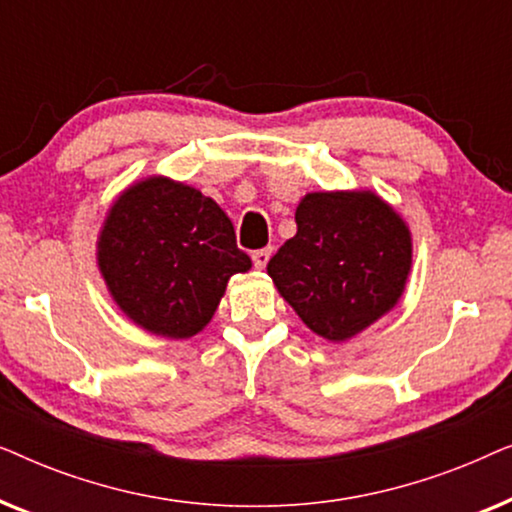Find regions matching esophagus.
Instances as JSON below:
<instances>
[{"label":"esophagus","mask_w":512,"mask_h":512,"mask_svg":"<svg viewBox=\"0 0 512 512\" xmlns=\"http://www.w3.org/2000/svg\"><path fill=\"white\" fill-rule=\"evenodd\" d=\"M270 256H272V247H265V249L254 251V254H251V261H254V265H256L258 270H263L265 265H268Z\"/></svg>","instance_id":"esophagus-1"}]
</instances>
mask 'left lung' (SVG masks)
<instances>
[{"mask_svg": "<svg viewBox=\"0 0 512 512\" xmlns=\"http://www.w3.org/2000/svg\"><path fill=\"white\" fill-rule=\"evenodd\" d=\"M298 233L268 263V275L303 324L345 342L403 296L412 265L405 221L373 191L307 193Z\"/></svg>", "mask_w": 512, "mask_h": 512, "instance_id": "left-lung-1", "label": "left lung"}]
</instances>
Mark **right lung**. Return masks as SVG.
Here are the masks:
<instances>
[{"label":"right lung","instance_id":"add662e5","mask_svg":"<svg viewBox=\"0 0 512 512\" xmlns=\"http://www.w3.org/2000/svg\"><path fill=\"white\" fill-rule=\"evenodd\" d=\"M97 265L116 305L144 331L184 340L212 321L228 279L247 272L226 212L167 177L132 184L97 237Z\"/></svg>","mask_w":512,"mask_h":512}]
</instances>
